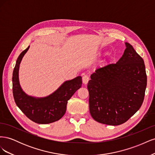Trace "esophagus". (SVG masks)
I'll list each match as a JSON object with an SVG mask.
<instances>
[{"label":"esophagus","mask_w":155,"mask_h":155,"mask_svg":"<svg viewBox=\"0 0 155 155\" xmlns=\"http://www.w3.org/2000/svg\"><path fill=\"white\" fill-rule=\"evenodd\" d=\"M83 84H85V85H87V84L88 83V81H89V77L88 76H87V75H85V76H84L83 77Z\"/></svg>","instance_id":"34e87169"}]
</instances>
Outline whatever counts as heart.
I'll return each mask as SVG.
<instances>
[{
    "instance_id": "1",
    "label": "heart",
    "mask_w": 155,
    "mask_h": 155,
    "mask_svg": "<svg viewBox=\"0 0 155 155\" xmlns=\"http://www.w3.org/2000/svg\"><path fill=\"white\" fill-rule=\"evenodd\" d=\"M107 52V51H100L99 53L97 54V55L98 56H101V55H104V54H106ZM112 61H113V58L112 57V56H109V58H107V61H106V63H110Z\"/></svg>"
}]
</instances>
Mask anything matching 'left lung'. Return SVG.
Masks as SVG:
<instances>
[{
  "label": "left lung",
  "instance_id": "1",
  "mask_svg": "<svg viewBox=\"0 0 155 155\" xmlns=\"http://www.w3.org/2000/svg\"><path fill=\"white\" fill-rule=\"evenodd\" d=\"M125 45L118 61L96 70L88 83L90 113L101 124L125 123L143 101L147 86L144 61L132 45Z\"/></svg>",
  "mask_w": 155,
  "mask_h": 155
}]
</instances>
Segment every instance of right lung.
I'll use <instances>...</instances> for the list:
<instances>
[{
  "label": "right lung",
  "mask_w": 155,
  "mask_h": 155,
  "mask_svg": "<svg viewBox=\"0 0 155 155\" xmlns=\"http://www.w3.org/2000/svg\"><path fill=\"white\" fill-rule=\"evenodd\" d=\"M30 46L18 56L13 72V94L16 105L30 120L39 124H48L60 120L65 114L68 100L82 85L81 76L65 81L51 94L42 97L28 95L22 90L18 70L22 58Z\"/></svg>",
  "instance_id": "add662e5"
}]
</instances>
